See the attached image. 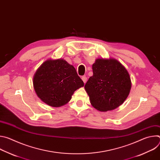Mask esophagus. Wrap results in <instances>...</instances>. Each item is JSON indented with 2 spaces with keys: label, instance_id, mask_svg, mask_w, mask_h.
Returning a JSON list of instances; mask_svg holds the SVG:
<instances>
[{
  "label": "esophagus",
  "instance_id": "esophagus-1",
  "mask_svg": "<svg viewBox=\"0 0 160 160\" xmlns=\"http://www.w3.org/2000/svg\"><path fill=\"white\" fill-rule=\"evenodd\" d=\"M82 80H83V82H84V83H85L87 82V78L86 77H82Z\"/></svg>",
  "mask_w": 160,
  "mask_h": 160
}]
</instances>
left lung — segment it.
Segmentation results:
<instances>
[{
	"instance_id": "8db88e82",
	"label": "left lung",
	"mask_w": 160,
	"mask_h": 160,
	"mask_svg": "<svg viewBox=\"0 0 160 160\" xmlns=\"http://www.w3.org/2000/svg\"><path fill=\"white\" fill-rule=\"evenodd\" d=\"M92 70L93 76L84 87L92 106L99 111H108L122 104L132 86L126 68L115 59H97Z\"/></svg>"
}]
</instances>
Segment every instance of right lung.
<instances>
[{"label": "right lung", "instance_id": "add662e5", "mask_svg": "<svg viewBox=\"0 0 160 160\" xmlns=\"http://www.w3.org/2000/svg\"><path fill=\"white\" fill-rule=\"evenodd\" d=\"M33 83L37 96L52 107L69 102L75 91L84 85L73 66L62 59L45 61L35 73Z\"/></svg>", "mask_w": 160, "mask_h": 160}]
</instances>
